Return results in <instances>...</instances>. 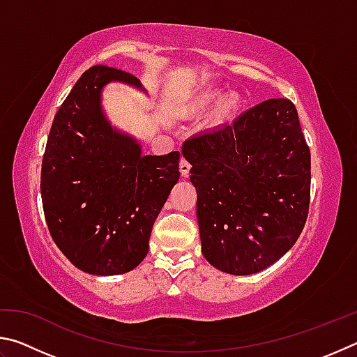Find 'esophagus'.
<instances>
[{"label": "esophagus", "instance_id": "34e87169", "mask_svg": "<svg viewBox=\"0 0 357 357\" xmlns=\"http://www.w3.org/2000/svg\"><path fill=\"white\" fill-rule=\"evenodd\" d=\"M179 172H181V174H183L184 178L189 176V173H190V162L187 160V159H184V157L179 162Z\"/></svg>", "mask_w": 357, "mask_h": 357}]
</instances>
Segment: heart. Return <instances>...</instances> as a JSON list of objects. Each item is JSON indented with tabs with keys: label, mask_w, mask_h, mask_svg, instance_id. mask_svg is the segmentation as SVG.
<instances>
[{
	"label": "heart",
	"mask_w": 357,
	"mask_h": 357,
	"mask_svg": "<svg viewBox=\"0 0 357 357\" xmlns=\"http://www.w3.org/2000/svg\"><path fill=\"white\" fill-rule=\"evenodd\" d=\"M215 99L214 93H209V91H204V93H200L195 98V100H193V105H195L197 108H208L211 107V104H213Z\"/></svg>",
	"instance_id": "obj_1"
}]
</instances>
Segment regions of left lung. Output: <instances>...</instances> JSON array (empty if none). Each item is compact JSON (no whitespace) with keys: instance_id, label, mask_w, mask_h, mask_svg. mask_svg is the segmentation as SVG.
<instances>
[{"instance_id":"left-lung-1","label":"left lung","mask_w":357,"mask_h":357,"mask_svg":"<svg viewBox=\"0 0 357 357\" xmlns=\"http://www.w3.org/2000/svg\"><path fill=\"white\" fill-rule=\"evenodd\" d=\"M204 258L249 275L291 249L310 204V149L289 99H268L234 123L185 140Z\"/></svg>"}]
</instances>
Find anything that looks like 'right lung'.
Wrapping results in <instances>:
<instances>
[{"mask_svg": "<svg viewBox=\"0 0 357 357\" xmlns=\"http://www.w3.org/2000/svg\"><path fill=\"white\" fill-rule=\"evenodd\" d=\"M142 88L129 72L93 66L59 107L42 159L40 193L53 241L78 269L129 273L149 250L153 225L179 179V151L142 155L100 107L107 83Z\"/></svg>", "mask_w": 357, "mask_h": 357, "instance_id": "1", "label": "right lung"}]
</instances>
